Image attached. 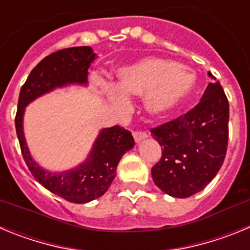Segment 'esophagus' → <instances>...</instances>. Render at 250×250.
<instances>
[{
    "mask_svg": "<svg viewBox=\"0 0 250 250\" xmlns=\"http://www.w3.org/2000/svg\"><path fill=\"white\" fill-rule=\"evenodd\" d=\"M132 136H134V140L136 143H140L141 140H144V139L147 138V134L144 131H134L132 132Z\"/></svg>",
    "mask_w": 250,
    "mask_h": 250,
    "instance_id": "esophagus-1",
    "label": "esophagus"
}]
</instances>
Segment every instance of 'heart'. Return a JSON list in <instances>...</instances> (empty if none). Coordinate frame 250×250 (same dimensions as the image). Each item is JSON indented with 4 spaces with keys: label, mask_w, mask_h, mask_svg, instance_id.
<instances>
[{
    "label": "heart",
    "mask_w": 250,
    "mask_h": 250,
    "mask_svg": "<svg viewBox=\"0 0 250 250\" xmlns=\"http://www.w3.org/2000/svg\"><path fill=\"white\" fill-rule=\"evenodd\" d=\"M196 87V75L191 68L159 57H146L119 70L115 87L105 90L112 109H129V96H141L145 111L161 115L184 103Z\"/></svg>",
    "instance_id": "obj_1"
}]
</instances>
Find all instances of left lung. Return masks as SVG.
<instances>
[{"mask_svg": "<svg viewBox=\"0 0 250 250\" xmlns=\"http://www.w3.org/2000/svg\"><path fill=\"white\" fill-rule=\"evenodd\" d=\"M209 76L213 75L209 72ZM229 103L219 81L209 83L200 103L187 114L151 129L163 147L152 180L165 194L188 198L218 174L228 146Z\"/></svg>", "mask_w": 250, "mask_h": 250, "instance_id": "1", "label": "left lung"}]
</instances>
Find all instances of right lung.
Wrapping results in <instances>:
<instances>
[{
    "label": "right lung",
    "mask_w": 250,
    "mask_h": 250,
    "mask_svg": "<svg viewBox=\"0 0 250 250\" xmlns=\"http://www.w3.org/2000/svg\"><path fill=\"white\" fill-rule=\"evenodd\" d=\"M95 59L96 54L90 46H79L60 50L40 61L21 87L15 119L22 155L35 179L51 193L76 204L89 203L106 193L120 159L135 145L134 138L119 125L106 127L99 132L85 161L65 171H50L31 156L23 132V115L28 104L55 89L87 85V70Z\"/></svg>",
    "instance_id": "add662e5"
}]
</instances>
